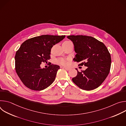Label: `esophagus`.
<instances>
[{
    "mask_svg": "<svg viewBox=\"0 0 126 126\" xmlns=\"http://www.w3.org/2000/svg\"><path fill=\"white\" fill-rule=\"evenodd\" d=\"M64 69H66V70H67V71H68V70H69L70 69V68H68V67H63Z\"/></svg>",
    "mask_w": 126,
    "mask_h": 126,
    "instance_id": "esophagus-1",
    "label": "esophagus"
}]
</instances>
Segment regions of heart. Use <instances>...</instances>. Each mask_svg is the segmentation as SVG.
<instances>
[{"mask_svg": "<svg viewBox=\"0 0 126 126\" xmlns=\"http://www.w3.org/2000/svg\"><path fill=\"white\" fill-rule=\"evenodd\" d=\"M64 42H71L70 41H66ZM56 61H57V63L62 65H65L67 64L66 61L63 58H59Z\"/></svg>", "mask_w": 126, "mask_h": 126, "instance_id": "b5f03b06", "label": "heart"}]
</instances>
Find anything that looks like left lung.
Segmentation results:
<instances>
[{
	"mask_svg": "<svg viewBox=\"0 0 126 126\" xmlns=\"http://www.w3.org/2000/svg\"><path fill=\"white\" fill-rule=\"evenodd\" d=\"M73 42L76 53L73 60L80 62L87 68L72 78L80 88L92 90L104 81L108 75L111 64V55L105 44L96 38L85 35H70L67 37Z\"/></svg>",
	"mask_w": 126,
	"mask_h": 126,
	"instance_id": "1",
	"label": "left lung"
}]
</instances>
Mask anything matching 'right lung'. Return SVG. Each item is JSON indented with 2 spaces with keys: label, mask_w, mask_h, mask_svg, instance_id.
Wrapping results in <instances>:
<instances>
[{
  "label": "right lung",
  "mask_w": 126,
  "mask_h": 126,
  "mask_svg": "<svg viewBox=\"0 0 126 126\" xmlns=\"http://www.w3.org/2000/svg\"><path fill=\"white\" fill-rule=\"evenodd\" d=\"M65 35H43L24 41L15 56V70L24 85L30 89L41 91L49 87L55 79L60 67L52 64L41 68L42 63H47L53 45Z\"/></svg>",
  "instance_id": "add662e5"
}]
</instances>
